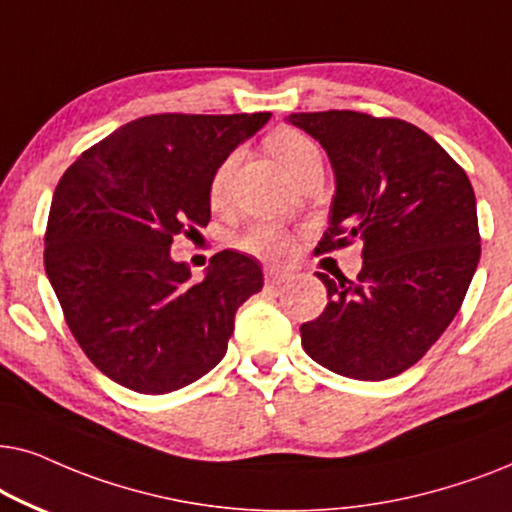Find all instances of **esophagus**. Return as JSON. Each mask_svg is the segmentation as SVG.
Returning a JSON list of instances; mask_svg holds the SVG:
<instances>
[{
    "label": "esophagus",
    "mask_w": 512,
    "mask_h": 512,
    "mask_svg": "<svg viewBox=\"0 0 512 512\" xmlns=\"http://www.w3.org/2000/svg\"><path fill=\"white\" fill-rule=\"evenodd\" d=\"M264 281H267V285H271V288H281V285L292 281V274H290V271H283V269H267V274H264Z\"/></svg>",
    "instance_id": "obj_1"
}]
</instances>
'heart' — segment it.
Returning <instances> with one entry per match:
<instances>
[{"instance_id":"1","label":"heart","mask_w":512,"mask_h":512,"mask_svg":"<svg viewBox=\"0 0 512 512\" xmlns=\"http://www.w3.org/2000/svg\"><path fill=\"white\" fill-rule=\"evenodd\" d=\"M267 149L274 154V159L288 170V175L295 173V170L299 166H304L309 159L320 156L316 142H313L309 135L297 131V128H278V131H274L267 138ZM234 163L236 156H227V159L215 168L213 177H210L208 199L213 206H222L224 196H227L231 173H234ZM238 245H241L245 252H250V255L262 257V260H281V257L290 252L292 238L290 231L278 227V224L257 222L245 231Z\"/></svg>"}]
</instances>
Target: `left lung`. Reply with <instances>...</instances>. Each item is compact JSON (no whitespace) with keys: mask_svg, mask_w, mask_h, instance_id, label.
<instances>
[{"mask_svg":"<svg viewBox=\"0 0 512 512\" xmlns=\"http://www.w3.org/2000/svg\"><path fill=\"white\" fill-rule=\"evenodd\" d=\"M335 170L318 252L363 241L356 281L318 274L325 311L299 327L327 370L360 381L405 372L438 342L480 262L475 194L459 163L421 128L351 109L290 114Z\"/></svg>","mask_w":512,"mask_h":512,"instance_id":"8db88e82","label":"left lung"}]
</instances>
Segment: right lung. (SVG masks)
<instances>
[{
  "mask_svg": "<svg viewBox=\"0 0 512 512\" xmlns=\"http://www.w3.org/2000/svg\"><path fill=\"white\" fill-rule=\"evenodd\" d=\"M255 114H152L86 149L53 192L46 276L88 360L135 393L192 384L227 353L234 316L262 290L252 257L222 250L203 281L170 260L210 222L215 168L267 124Z\"/></svg>",
  "mask_w": 512,
  "mask_h": 512,
  "instance_id": "1",
  "label": "right lung"
}]
</instances>
